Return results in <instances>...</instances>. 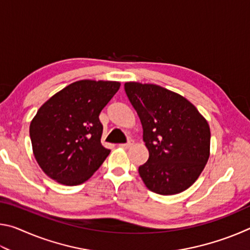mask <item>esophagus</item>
I'll return each instance as SVG.
<instances>
[{
  "mask_svg": "<svg viewBox=\"0 0 250 250\" xmlns=\"http://www.w3.org/2000/svg\"><path fill=\"white\" fill-rule=\"evenodd\" d=\"M132 145H133V140H131V139H130V140L126 143H122V145H120V146L125 147V149H126V147H130Z\"/></svg>",
  "mask_w": 250,
  "mask_h": 250,
  "instance_id": "obj_1",
  "label": "esophagus"
}]
</instances>
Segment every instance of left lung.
Returning a JSON list of instances; mask_svg holds the SVG:
<instances>
[{
  "label": "left lung",
  "mask_w": 250,
  "mask_h": 250,
  "mask_svg": "<svg viewBox=\"0 0 250 250\" xmlns=\"http://www.w3.org/2000/svg\"><path fill=\"white\" fill-rule=\"evenodd\" d=\"M125 90L140 118L149 159L139 174L150 191L173 195L197 180L209 158L210 131L198 110L175 92L140 83Z\"/></svg>",
  "instance_id": "8db88e82"
}]
</instances>
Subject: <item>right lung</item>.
Masks as SVG:
<instances>
[{"instance_id": "add662e5", "label": "right lung", "mask_w": 250, "mask_h": 250, "mask_svg": "<svg viewBox=\"0 0 250 250\" xmlns=\"http://www.w3.org/2000/svg\"><path fill=\"white\" fill-rule=\"evenodd\" d=\"M117 82L80 80L46 101L29 125L34 156L46 174L64 185L83 183L110 150L101 145L99 115L116 92Z\"/></svg>"}]
</instances>
